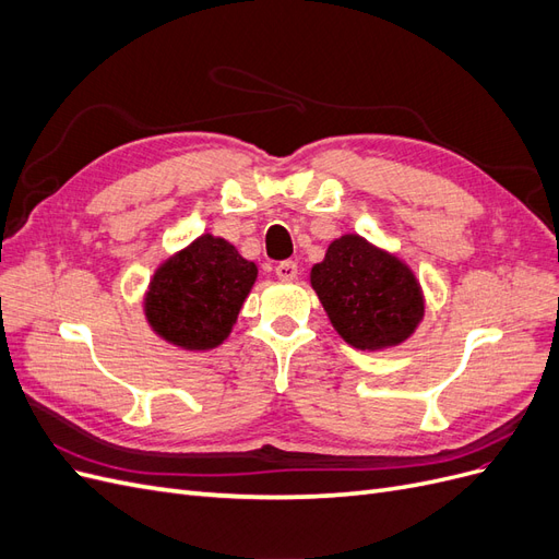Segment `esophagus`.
<instances>
[{"label": "esophagus", "mask_w": 559, "mask_h": 559, "mask_svg": "<svg viewBox=\"0 0 559 559\" xmlns=\"http://www.w3.org/2000/svg\"><path fill=\"white\" fill-rule=\"evenodd\" d=\"M275 275L282 282H296L298 280V265L294 261H282L275 267Z\"/></svg>", "instance_id": "esophagus-1"}]
</instances>
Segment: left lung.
Instances as JSON below:
<instances>
[{
	"label": "left lung",
	"instance_id": "8db88e82",
	"mask_svg": "<svg viewBox=\"0 0 559 559\" xmlns=\"http://www.w3.org/2000/svg\"><path fill=\"white\" fill-rule=\"evenodd\" d=\"M310 284L335 333L361 352L403 345L425 319L427 300L396 251L357 233L335 238L310 270Z\"/></svg>",
	"mask_w": 559,
	"mask_h": 559
}]
</instances>
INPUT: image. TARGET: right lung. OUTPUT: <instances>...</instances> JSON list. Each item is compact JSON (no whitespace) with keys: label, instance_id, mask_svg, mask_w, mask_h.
Returning <instances> with one entry per match:
<instances>
[{"label":"right lung","instance_id":"add662e5","mask_svg":"<svg viewBox=\"0 0 559 559\" xmlns=\"http://www.w3.org/2000/svg\"><path fill=\"white\" fill-rule=\"evenodd\" d=\"M257 277V263L202 233L154 270L142 300L146 324L179 349L210 352L228 341Z\"/></svg>","mask_w":559,"mask_h":559}]
</instances>
